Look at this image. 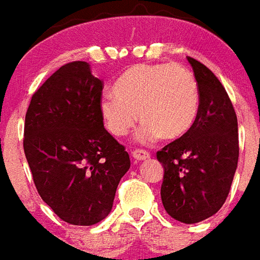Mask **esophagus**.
I'll use <instances>...</instances> for the list:
<instances>
[{
	"label": "esophagus",
	"instance_id": "1",
	"mask_svg": "<svg viewBox=\"0 0 260 260\" xmlns=\"http://www.w3.org/2000/svg\"><path fill=\"white\" fill-rule=\"evenodd\" d=\"M132 157H134L136 161H143V159L150 158V153L143 149H136L132 151Z\"/></svg>",
	"mask_w": 260,
	"mask_h": 260
}]
</instances>
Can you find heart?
<instances>
[{"label":"heart","mask_w":260,"mask_h":260,"mask_svg":"<svg viewBox=\"0 0 260 260\" xmlns=\"http://www.w3.org/2000/svg\"><path fill=\"white\" fill-rule=\"evenodd\" d=\"M99 110L106 129L117 138L128 135L140 117L145 122L138 134L142 143L161 136L176 140L197 120L200 88L187 67L175 63L135 64L117 80L114 93L102 95Z\"/></svg>","instance_id":"obj_1"}]
</instances>
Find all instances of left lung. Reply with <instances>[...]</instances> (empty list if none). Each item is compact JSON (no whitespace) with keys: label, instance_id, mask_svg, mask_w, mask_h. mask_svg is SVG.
Listing matches in <instances>:
<instances>
[{"label":"left lung","instance_id":"8db88e82","mask_svg":"<svg viewBox=\"0 0 260 260\" xmlns=\"http://www.w3.org/2000/svg\"><path fill=\"white\" fill-rule=\"evenodd\" d=\"M200 88V110L191 129L157 151L164 167L161 200L171 218L201 222L222 208L238 162L237 115L218 77L187 57Z\"/></svg>","mask_w":260,"mask_h":260}]
</instances>
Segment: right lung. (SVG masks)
<instances>
[{
	"label": "right lung",
	"mask_w": 260,
	"mask_h": 260,
	"mask_svg": "<svg viewBox=\"0 0 260 260\" xmlns=\"http://www.w3.org/2000/svg\"><path fill=\"white\" fill-rule=\"evenodd\" d=\"M103 81L86 61L61 66L31 98L23 149L38 194L57 216L91 226L113 208L129 154L105 129Z\"/></svg>",
	"instance_id": "obj_1"
}]
</instances>
